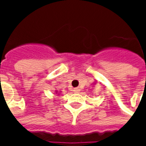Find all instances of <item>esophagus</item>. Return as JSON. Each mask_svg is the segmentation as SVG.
<instances>
[{
  "instance_id": "34e87169",
  "label": "esophagus",
  "mask_w": 146,
  "mask_h": 146,
  "mask_svg": "<svg viewBox=\"0 0 146 146\" xmlns=\"http://www.w3.org/2000/svg\"><path fill=\"white\" fill-rule=\"evenodd\" d=\"M73 92H75V93H79L80 92V88H74V90H73Z\"/></svg>"
}]
</instances>
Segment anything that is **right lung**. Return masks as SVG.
<instances>
[{"mask_svg":"<svg viewBox=\"0 0 146 146\" xmlns=\"http://www.w3.org/2000/svg\"><path fill=\"white\" fill-rule=\"evenodd\" d=\"M56 92V93H57V91H56V92Z\"/></svg>","mask_w":146,"mask_h":146,"instance_id":"right-lung-1","label":"right lung"}]
</instances>
